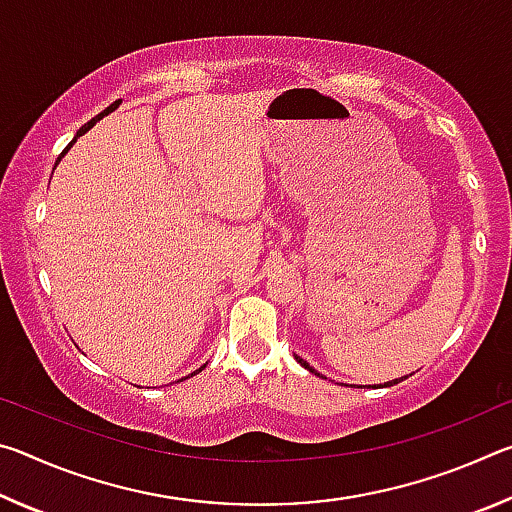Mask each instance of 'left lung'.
<instances>
[{"label": "left lung", "instance_id": "left-lung-1", "mask_svg": "<svg viewBox=\"0 0 512 512\" xmlns=\"http://www.w3.org/2000/svg\"><path fill=\"white\" fill-rule=\"evenodd\" d=\"M296 361H298V363H300V366H305V368H307V370H309V372H316V370H314V368H311V366H309V363H307V361H305V359H300V357H296ZM316 375H318V372H316Z\"/></svg>", "mask_w": 512, "mask_h": 512}]
</instances>
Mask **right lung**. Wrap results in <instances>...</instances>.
Returning a JSON list of instances; mask_svg holds the SVG:
<instances>
[{
    "mask_svg": "<svg viewBox=\"0 0 512 512\" xmlns=\"http://www.w3.org/2000/svg\"><path fill=\"white\" fill-rule=\"evenodd\" d=\"M119 103H121V99H119V101H115V103H112V106H108L106 110H103V112H101V115H97V117H94V119H90V121H88V124H85V126H81V128H79V133H76V137H81L83 133H88V131H90V128H92L94 124H97V121H99L101 117H106V115H108V112H112V110H115V108L119 106ZM76 137H74V140H72V142H69V144H67V149H69V146H72V144L76 142ZM67 149H65L63 153H60V158H63V155L67 153ZM60 158H58V162H60ZM201 370H203V368H198L196 372H192V375H198V372H201Z\"/></svg>",
    "mask_w": 512,
    "mask_h": 512,
    "instance_id": "1",
    "label": "right lung"
}]
</instances>
